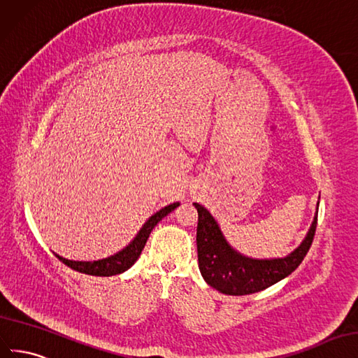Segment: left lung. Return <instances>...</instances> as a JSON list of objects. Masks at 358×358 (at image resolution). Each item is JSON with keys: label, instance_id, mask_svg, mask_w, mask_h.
Here are the masks:
<instances>
[{"label": "left lung", "instance_id": "1", "mask_svg": "<svg viewBox=\"0 0 358 358\" xmlns=\"http://www.w3.org/2000/svg\"><path fill=\"white\" fill-rule=\"evenodd\" d=\"M196 246L198 262L203 280L211 288L227 295H248L259 292L289 275L299 267L309 252L318 220V206L306 237L291 253L283 258H250L234 249L224 238L217 220L198 202Z\"/></svg>", "mask_w": 358, "mask_h": 358}]
</instances>
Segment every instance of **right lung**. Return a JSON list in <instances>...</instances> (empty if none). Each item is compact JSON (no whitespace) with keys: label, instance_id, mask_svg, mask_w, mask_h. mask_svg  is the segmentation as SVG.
Returning a JSON list of instances; mask_svg holds the SVG:
<instances>
[{"label":"right lung","instance_id":"obj_1","mask_svg":"<svg viewBox=\"0 0 358 358\" xmlns=\"http://www.w3.org/2000/svg\"><path fill=\"white\" fill-rule=\"evenodd\" d=\"M178 206H180V202H173L152 214V216L144 224H142V228L136 234V237L131 240L126 248H122L120 252L110 255V257H108V258L97 259V261H73V259H67V258L59 257V255H57V253H55V257L61 262L66 264L67 267H70L71 270L79 271V273H85L90 275H101V278H109V275L124 273L139 258V255H141L142 249H144L152 228H155L163 217L168 216V214L176 210Z\"/></svg>","mask_w":358,"mask_h":358}]
</instances>
